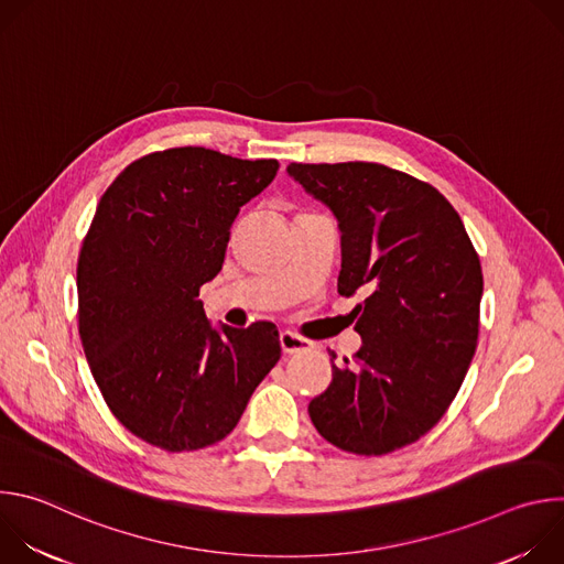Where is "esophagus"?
Wrapping results in <instances>:
<instances>
[{
    "instance_id": "34e87169",
    "label": "esophagus",
    "mask_w": 564,
    "mask_h": 564,
    "mask_svg": "<svg viewBox=\"0 0 564 564\" xmlns=\"http://www.w3.org/2000/svg\"><path fill=\"white\" fill-rule=\"evenodd\" d=\"M279 341H281V348H283L285 355H301V352H307V350L312 348V344H310L307 339L299 337V335L292 333V330H283L281 337H279Z\"/></svg>"
}]
</instances>
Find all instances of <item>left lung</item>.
<instances>
[{"mask_svg":"<svg viewBox=\"0 0 564 564\" xmlns=\"http://www.w3.org/2000/svg\"><path fill=\"white\" fill-rule=\"evenodd\" d=\"M337 218L341 296L361 348L333 364L307 406L341 451L386 455L417 442L455 399L477 344L481 265L453 205L429 183L377 163L288 165Z\"/></svg>","mask_w":564,"mask_h":564,"instance_id":"left-lung-1","label":"left lung"}]
</instances>
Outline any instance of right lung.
Masks as SVG:
<instances>
[{
    "label": "right lung",
    "mask_w": 564,
    "mask_h": 564,
    "mask_svg": "<svg viewBox=\"0 0 564 564\" xmlns=\"http://www.w3.org/2000/svg\"><path fill=\"white\" fill-rule=\"evenodd\" d=\"M279 163L176 147L105 192L77 261L79 339L116 420L170 453L227 437L281 357L270 321L212 326L198 299L240 207Z\"/></svg>",
    "instance_id": "obj_1"
}]
</instances>
